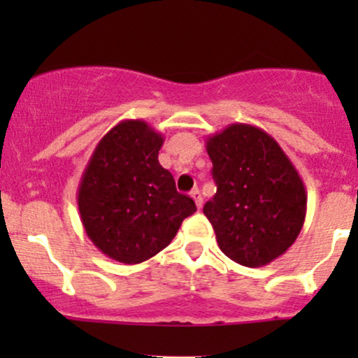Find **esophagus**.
<instances>
[{
  "label": "esophagus",
  "instance_id": "esophagus-1",
  "mask_svg": "<svg viewBox=\"0 0 358 358\" xmlns=\"http://www.w3.org/2000/svg\"><path fill=\"white\" fill-rule=\"evenodd\" d=\"M190 196H192V199L194 201H196V206H197V208H202V196H201V192H199V190H197V189H194L192 190V192H190Z\"/></svg>",
  "mask_w": 358,
  "mask_h": 358
}]
</instances>
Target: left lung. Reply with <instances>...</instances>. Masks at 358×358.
I'll return each instance as SVG.
<instances>
[{"mask_svg": "<svg viewBox=\"0 0 358 358\" xmlns=\"http://www.w3.org/2000/svg\"><path fill=\"white\" fill-rule=\"evenodd\" d=\"M216 194L204 204L218 246L244 266L268 265L301 232L306 190L279 143L262 128L234 122L209 135Z\"/></svg>", "mask_w": 358, "mask_h": 358, "instance_id": "8db88e82", "label": "left lung"}]
</instances>
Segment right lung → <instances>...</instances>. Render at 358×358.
<instances>
[{
  "mask_svg": "<svg viewBox=\"0 0 358 358\" xmlns=\"http://www.w3.org/2000/svg\"><path fill=\"white\" fill-rule=\"evenodd\" d=\"M164 136L142 119H124L93 150L78 189L86 236L115 262L136 265L162 251L196 202L159 164Z\"/></svg>",
  "mask_w": 358,
  "mask_h": 358,
  "instance_id": "obj_1",
  "label": "right lung"
}]
</instances>
